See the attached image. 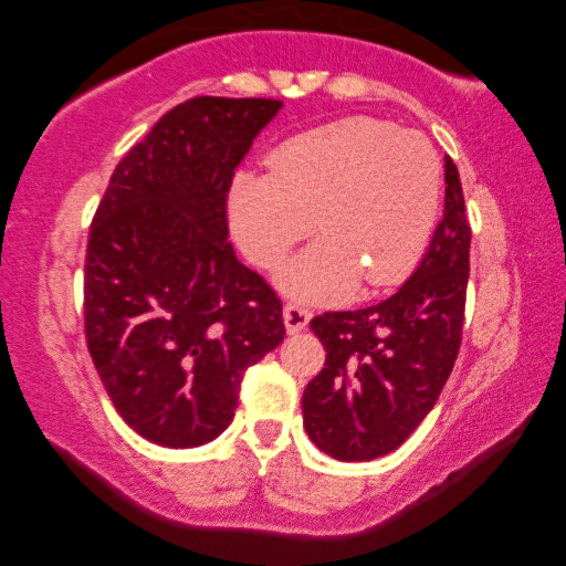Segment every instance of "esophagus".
Returning <instances> with one entry per match:
<instances>
[{
	"label": "esophagus",
	"instance_id": "34e87169",
	"mask_svg": "<svg viewBox=\"0 0 566 566\" xmlns=\"http://www.w3.org/2000/svg\"><path fill=\"white\" fill-rule=\"evenodd\" d=\"M282 318H284V326H286V333H302L308 321H311V311H306L304 306L298 304H286L284 311H282Z\"/></svg>",
	"mask_w": 566,
	"mask_h": 566
}]
</instances>
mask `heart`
Instances as JSON below:
<instances>
[{"instance_id": "heart-1", "label": "heart", "mask_w": 566, "mask_h": 566, "mask_svg": "<svg viewBox=\"0 0 566 566\" xmlns=\"http://www.w3.org/2000/svg\"><path fill=\"white\" fill-rule=\"evenodd\" d=\"M442 167L430 140L371 116H350L282 143L268 177L235 175L228 219L235 243L262 270L280 264L314 223L318 243L282 272V286L335 302L353 286L406 280L430 240Z\"/></svg>"}]
</instances>
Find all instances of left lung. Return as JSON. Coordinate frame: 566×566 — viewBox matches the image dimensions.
I'll use <instances>...</instances> for the list:
<instances>
[{"label":"left lung","instance_id":"1","mask_svg":"<svg viewBox=\"0 0 566 566\" xmlns=\"http://www.w3.org/2000/svg\"><path fill=\"white\" fill-rule=\"evenodd\" d=\"M444 182L442 221L411 280L375 306L311 321L326 365L304 389V428L335 460L394 452L432 411L454 367L472 228L452 158L444 160Z\"/></svg>","mask_w":566,"mask_h":566}]
</instances>
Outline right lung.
Listing matches in <instances>:
<instances>
[{
	"mask_svg": "<svg viewBox=\"0 0 566 566\" xmlns=\"http://www.w3.org/2000/svg\"><path fill=\"white\" fill-rule=\"evenodd\" d=\"M280 99L195 97L130 148L92 219L84 335L114 408L163 448L231 423L245 369L284 340L282 302L228 243V191Z\"/></svg>",
	"mask_w": 566,
	"mask_h": 566,
	"instance_id": "add662e5",
	"label": "right lung"
}]
</instances>
